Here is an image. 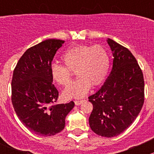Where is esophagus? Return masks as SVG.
<instances>
[{
    "label": "esophagus",
    "instance_id": "34e87169",
    "mask_svg": "<svg viewBox=\"0 0 154 154\" xmlns=\"http://www.w3.org/2000/svg\"><path fill=\"white\" fill-rule=\"evenodd\" d=\"M85 101V100H75V101H74V103H75V104L76 105H77V106H78V105H80L82 103H83V102Z\"/></svg>",
    "mask_w": 154,
    "mask_h": 154
}]
</instances>
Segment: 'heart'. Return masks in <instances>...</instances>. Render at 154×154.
Masks as SVG:
<instances>
[{
    "instance_id": "obj_1",
    "label": "heart",
    "mask_w": 154,
    "mask_h": 154,
    "mask_svg": "<svg viewBox=\"0 0 154 154\" xmlns=\"http://www.w3.org/2000/svg\"><path fill=\"white\" fill-rule=\"evenodd\" d=\"M63 65L53 63L50 72L57 84L66 86L71 83L73 72L78 79L65 89L66 98L81 97L93 86H98L106 78L109 68V55L100 45H80L68 48L61 57Z\"/></svg>"
}]
</instances>
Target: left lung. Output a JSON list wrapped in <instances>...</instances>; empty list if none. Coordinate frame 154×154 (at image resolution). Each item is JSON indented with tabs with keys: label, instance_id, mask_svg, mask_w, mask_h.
<instances>
[{
	"label": "left lung",
	"instance_id": "1",
	"mask_svg": "<svg viewBox=\"0 0 154 154\" xmlns=\"http://www.w3.org/2000/svg\"><path fill=\"white\" fill-rule=\"evenodd\" d=\"M112 51V68L101 88L88 97L93 109L89 125L103 137L121 134L140 112L144 100L143 73L127 48L108 38Z\"/></svg>",
	"mask_w": 154,
	"mask_h": 154
}]
</instances>
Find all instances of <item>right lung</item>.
Returning a JSON list of instances; mask_svg holds the SVG:
<instances>
[{"mask_svg":"<svg viewBox=\"0 0 154 154\" xmlns=\"http://www.w3.org/2000/svg\"><path fill=\"white\" fill-rule=\"evenodd\" d=\"M63 40L50 38L28 48L18 60L12 79V106L22 124L38 136L64 129L74 101L56 104L59 91L52 83L51 62Z\"/></svg>","mask_w":154,"mask_h":154,"instance_id":"obj_1","label":"right lung"}]
</instances>
